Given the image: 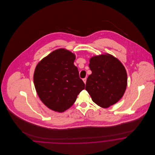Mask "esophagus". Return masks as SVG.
<instances>
[{
  "instance_id": "obj_1",
  "label": "esophagus",
  "mask_w": 155,
  "mask_h": 155,
  "mask_svg": "<svg viewBox=\"0 0 155 155\" xmlns=\"http://www.w3.org/2000/svg\"><path fill=\"white\" fill-rule=\"evenodd\" d=\"M83 81H84V82L85 83V84H86V81H87V78H83Z\"/></svg>"
}]
</instances>
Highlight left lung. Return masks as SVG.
<instances>
[{
	"mask_svg": "<svg viewBox=\"0 0 155 155\" xmlns=\"http://www.w3.org/2000/svg\"><path fill=\"white\" fill-rule=\"evenodd\" d=\"M89 66L92 71L85 89L94 102L103 108L117 103L123 96L127 75L122 63L110 54L92 57Z\"/></svg>",
	"mask_w": 155,
	"mask_h": 155,
	"instance_id": "8db88e82",
	"label": "left lung"
}]
</instances>
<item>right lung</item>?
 <instances>
[{"instance_id": "right-lung-1", "label": "right lung", "mask_w": 155, "mask_h": 155, "mask_svg": "<svg viewBox=\"0 0 155 155\" xmlns=\"http://www.w3.org/2000/svg\"><path fill=\"white\" fill-rule=\"evenodd\" d=\"M75 59L71 52L59 49L42 59L35 68L34 82L37 94L52 110L63 112L69 109L85 88L74 64Z\"/></svg>"}]
</instances>
